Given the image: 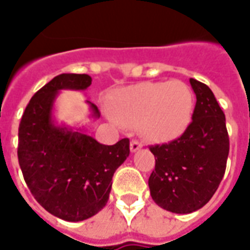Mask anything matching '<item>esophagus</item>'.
Segmentation results:
<instances>
[{
    "label": "esophagus",
    "instance_id": "1",
    "mask_svg": "<svg viewBox=\"0 0 250 250\" xmlns=\"http://www.w3.org/2000/svg\"><path fill=\"white\" fill-rule=\"evenodd\" d=\"M142 147H143V143H142V142H139V140H132L130 144L131 152H136V151H139Z\"/></svg>",
    "mask_w": 250,
    "mask_h": 250
}]
</instances>
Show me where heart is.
Masks as SVG:
<instances>
[{
    "label": "heart",
    "instance_id": "b5f03b06",
    "mask_svg": "<svg viewBox=\"0 0 250 250\" xmlns=\"http://www.w3.org/2000/svg\"><path fill=\"white\" fill-rule=\"evenodd\" d=\"M195 97L182 81L142 82L116 92L110 104L114 119L138 127L144 138L166 143L182 136L191 125Z\"/></svg>",
    "mask_w": 250,
    "mask_h": 250
}]
</instances>
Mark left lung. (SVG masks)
<instances>
[{
  "instance_id": "1",
  "label": "left lung",
  "mask_w": 250,
  "mask_h": 250,
  "mask_svg": "<svg viewBox=\"0 0 250 250\" xmlns=\"http://www.w3.org/2000/svg\"><path fill=\"white\" fill-rule=\"evenodd\" d=\"M196 95L191 125L171 143L149 147L155 169L148 179L153 201L172 213L203 208L223 180L229 153L225 115L207 84L189 79Z\"/></svg>"
}]
</instances>
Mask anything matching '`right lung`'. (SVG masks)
<instances>
[{"instance_id":"right-lung-1","label":"right lung","mask_w":250,"mask_h":250,"mask_svg":"<svg viewBox=\"0 0 250 250\" xmlns=\"http://www.w3.org/2000/svg\"><path fill=\"white\" fill-rule=\"evenodd\" d=\"M87 74H61L31 98L18 128V162L29 189L49 213L64 221H83L107 204L112 176L130 155V140L101 144L84 127L59 125L54 104L62 90L83 91ZM90 118L99 119L98 107Z\"/></svg>"}]
</instances>
